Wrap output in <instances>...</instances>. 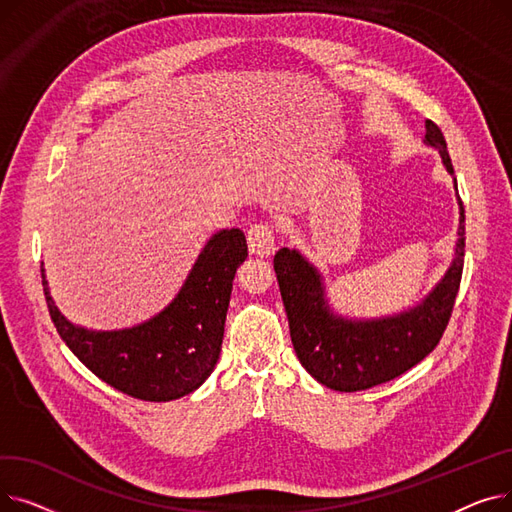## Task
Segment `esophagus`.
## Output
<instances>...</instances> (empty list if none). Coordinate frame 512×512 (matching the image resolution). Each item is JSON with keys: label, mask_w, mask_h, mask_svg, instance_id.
Segmentation results:
<instances>
[{"label": "esophagus", "mask_w": 512, "mask_h": 512, "mask_svg": "<svg viewBox=\"0 0 512 512\" xmlns=\"http://www.w3.org/2000/svg\"><path fill=\"white\" fill-rule=\"evenodd\" d=\"M249 251L259 257H270L276 251V230L272 224L259 222L253 224L247 232Z\"/></svg>", "instance_id": "1"}]
</instances>
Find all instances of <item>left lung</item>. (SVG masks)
<instances>
[{"mask_svg": "<svg viewBox=\"0 0 512 512\" xmlns=\"http://www.w3.org/2000/svg\"><path fill=\"white\" fill-rule=\"evenodd\" d=\"M425 143L440 151L450 174L452 161L436 122H425ZM456 186V180H454ZM461 205L456 255L442 282L415 309L388 319L353 321L334 315L313 265L297 251L280 249L274 270L288 315L294 353L313 378L338 392H359L386 384L438 346L459 294L465 263V207Z\"/></svg>", "mask_w": 512, "mask_h": 512, "instance_id": "1", "label": "left lung"}]
</instances>
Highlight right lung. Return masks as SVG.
I'll use <instances>...</instances> for the list:
<instances>
[{"instance_id":"1","label":"right lung","mask_w":512,"mask_h":512,"mask_svg":"<svg viewBox=\"0 0 512 512\" xmlns=\"http://www.w3.org/2000/svg\"><path fill=\"white\" fill-rule=\"evenodd\" d=\"M247 259L242 230H222L205 245L178 297L145 324L118 332L72 326L43 292L53 326L87 369L139 400L166 402L197 390L218 363L236 267Z\"/></svg>"}]
</instances>
